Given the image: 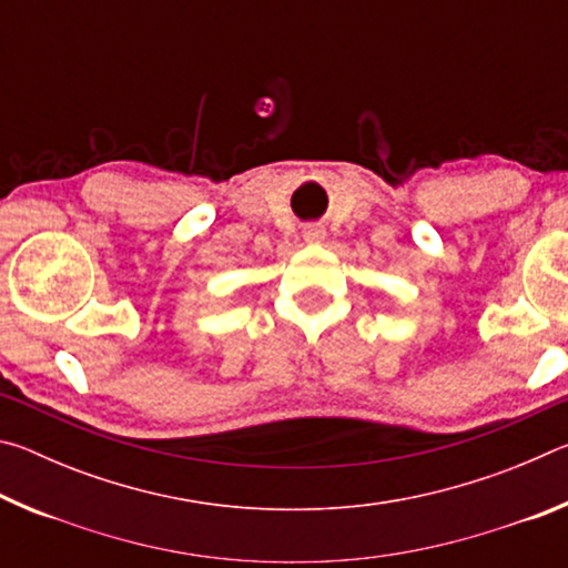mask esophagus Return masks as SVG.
Masks as SVG:
<instances>
[{"label": "esophagus", "instance_id": "1", "mask_svg": "<svg viewBox=\"0 0 568 568\" xmlns=\"http://www.w3.org/2000/svg\"><path fill=\"white\" fill-rule=\"evenodd\" d=\"M303 240H305V243H311V245H318L325 240V230L321 225H307L303 230Z\"/></svg>", "mask_w": 568, "mask_h": 568}]
</instances>
